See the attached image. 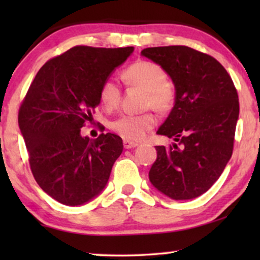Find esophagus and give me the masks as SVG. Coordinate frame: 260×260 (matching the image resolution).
Here are the masks:
<instances>
[{
  "label": "esophagus",
  "instance_id": "esophagus-1",
  "mask_svg": "<svg viewBox=\"0 0 260 260\" xmlns=\"http://www.w3.org/2000/svg\"><path fill=\"white\" fill-rule=\"evenodd\" d=\"M123 145H124V148H125V149H131V148L137 147L138 143H137V142H133V141H129V140H124Z\"/></svg>",
  "mask_w": 260,
  "mask_h": 260
}]
</instances>
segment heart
I'll return each mask as SVG.
<instances>
[{
    "instance_id": "1",
    "label": "heart",
    "mask_w": 260,
    "mask_h": 260,
    "mask_svg": "<svg viewBox=\"0 0 260 260\" xmlns=\"http://www.w3.org/2000/svg\"><path fill=\"white\" fill-rule=\"evenodd\" d=\"M122 79L129 86L144 90L145 108L152 106L158 112H167L174 106L176 99L175 86L166 79V72L158 63L138 60L122 72ZM122 91L119 85L106 79L99 87V101L106 110H115L119 105ZM156 124V117L151 111L138 115H122L112 120L110 127L124 140L140 141Z\"/></svg>"
}]
</instances>
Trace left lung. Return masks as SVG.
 Masks as SVG:
<instances>
[{
    "label": "left lung",
    "instance_id": "left-lung-1",
    "mask_svg": "<svg viewBox=\"0 0 260 260\" xmlns=\"http://www.w3.org/2000/svg\"><path fill=\"white\" fill-rule=\"evenodd\" d=\"M141 53L158 63L176 88L175 105L157 131L175 142L156 145L149 179L174 200L194 199L214 184L232 156L237 88L218 60L194 48L163 46Z\"/></svg>",
    "mask_w": 260,
    "mask_h": 260
}]
</instances>
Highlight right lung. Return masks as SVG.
<instances>
[{
    "label": "right lung",
    "mask_w": 260,
    "mask_h": 260,
    "mask_svg": "<svg viewBox=\"0 0 260 260\" xmlns=\"http://www.w3.org/2000/svg\"><path fill=\"white\" fill-rule=\"evenodd\" d=\"M134 47L76 46L39 70L19 109V126L33 176L60 204L83 205L106 186L123 151L122 138L101 134L83 137L99 87L127 59Z\"/></svg>",
    "instance_id": "right-lung-1"
}]
</instances>
